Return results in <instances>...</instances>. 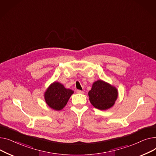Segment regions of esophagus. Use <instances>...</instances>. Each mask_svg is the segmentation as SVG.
I'll use <instances>...</instances> for the list:
<instances>
[{"mask_svg": "<svg viewBox=\"0 0 156 156\" xmlns=\"http://www.w3.org/2000/svg\"><path fill=\"white\" fill-rule=\"evenodd\" d=\"M76 92L79 94H83L84 93V91L83 90H77Z\"/></svg>", "mask_w": 156, "mask_h": 156, "instance_id": "1", "label": "esophagus"}]
</instances>
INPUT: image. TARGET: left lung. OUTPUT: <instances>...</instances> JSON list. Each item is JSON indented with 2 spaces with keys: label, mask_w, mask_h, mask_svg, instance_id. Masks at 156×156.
<instances>
[{
  "label": "left lung",
  "mask_w": 156,
  "mask_h": 156,
  "mask_svg": "<svg viewBox=\"0 0 156 156\" xmlns=\"http://www.w3.org/2000/svg\"><path fill=\"white\" fill-rule=\"evenodd\" d=\"M88 95L90 103L95 108L106 110L114 105L118 98V90L109 83L98 80L93 83Z\"/></svg>",
  "instance_id": "8db88e82"
}]
</instances>
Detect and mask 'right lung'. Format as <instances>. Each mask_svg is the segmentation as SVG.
<instances>
[{"label": "right lung", "mask_w": 156, "mask_h": 156, "mask_svg": "<svg viewBox=\"0 0 156 156\" xmlns=\"http://www.w3.org/2000/svg\"><path fill=\"white\" fill-rule=\"evenodd\" d=\"M73 93L72 90L66 89L60 82H54L46 90L44 97L49 107L59 111L66 106Z\"/></svg>", "instance_id": "add662e5"}]
</instances>
